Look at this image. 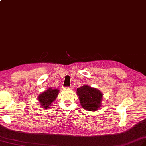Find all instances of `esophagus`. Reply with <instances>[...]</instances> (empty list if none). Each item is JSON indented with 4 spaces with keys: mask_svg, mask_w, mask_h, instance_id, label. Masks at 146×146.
<instances>
[{
    "mask_svg": "<svg viewBox=\"0 0 146 146\" xmlns=\"http://www.w3.org/2000/svg\"><path fill=\"white\" fill-rule=\"evenodd\" d=\"M71 88H71V87H68V88H65V89H70Z\"/></svg>",
    "mask_w": 146,
    "mask_h": 146,
    "instance_id": "esophagus-1",
    "label": "esophagus"
}]
</instances>
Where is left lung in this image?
Listing matches in <instances>:
<instances>
[{"label":"left lung","mask_w":146,"mask_h":146,"mask_svg":"<svg viewBox=\"0 0 146 146\" xmlns=\"http://www.w3.org/2000/svg\"><path fill=\"white\" fill-rule=\"evenodd\" d=\"M76 94L81 106L86 110L94 111L102 106L103 94L96 88L84 84L77 89Z\"/></svg>","instance_id":"1"}]
</instances>
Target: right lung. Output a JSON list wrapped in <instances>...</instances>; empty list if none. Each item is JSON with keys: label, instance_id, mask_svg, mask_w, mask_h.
<instances>
[{"label": "right lung", "instance_id": "right-lung-1", "mask_svg": "<svg viewBox=\"0 0 146 146\" xmlns=\"http://www.w3.org/2000/svg\"><path fill=\"white\" fill-rule=\"evenodd\" d=\"M60 90L58 89H52L48 88L46 91L42 92L38 96L39 103L42 109L50 108L52 103L55 101L58 95Z\"/></svg>", "mask_w": 146, "mask_h": 146}]
</instances>
